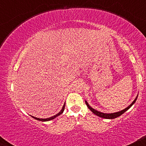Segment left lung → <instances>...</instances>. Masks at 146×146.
Wrapping results in <instances>:
<instances>
[{"label": "left lung", "mask_w": 146, "mask_h": 146, "mask_svg": "<svg viewBox=\"0 0 146 146\" xmlns=\"http://www.w3.org/2000/svg\"><path fill=\"white\" fill-rule=\"evenodd\" d=\"M137 97H138V95H137L136 98H135V100H134V101L132 102V103L130 104L129 105L128 107H126V108H125V109L120 110V111L116 112V113H102V112H100V111H98V110L94 109V108H92V107L90 106L89 104H88V102H86V100H85V103H86V104L87 106V107H88V109H89L90 111H92V113H94L95 115H96L97 116H98V117H102V118L108 119H113L117 118V117L121 116L122 114H123L125 111H127V110H128L129 108H130V107H131L135 103V102H136V100H137Z\"/></svg>", "instance_id": "8db88e82"}]
</instances>
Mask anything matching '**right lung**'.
<instances>
[{
  "label": "right lung",
  "mask_w": 146,
  "mask_h": 146,
  "mask_svg": "<svg viewBox=\"0 0 146 146\" xmlns=\"http://www.w3.org/2000/svg\"><path fill=\"white\" fill-rule=\"evenodd\" d=\"M64 108H65V103L64 104L63 106H62V110H60V111L58 113V114H56V115H53V116H52L51 117H48V118H46V119H42V118H37L36 117H33V116H31L33 117V118H34L36 120H38V121H50V120H52L53 119H55L56 117H58L59 115H61V114H62V113L64 112Z\"/></svg>",
  "instance_id": "1"
}]
</instances>
